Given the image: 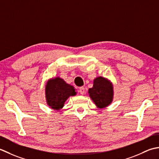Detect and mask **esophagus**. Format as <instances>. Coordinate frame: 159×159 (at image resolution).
Masks as SVG:
<instances>
[{
	"label": "esophagus",
	"instance_id": "esophagus-1",
	"mask_svg": "<svg viewBox=\"0 0 159 159\" xmlns=\"http://www.w3.org/2000/svg\"><path fill=\"white\" fill-rule=\"evenodd\" d=\"M79 92L81 95H84V93H85V89H84V87H80L79 89Z\"/></svg>",
	"mask_w": 159,
	"mask_h": 159
}]
</instances>
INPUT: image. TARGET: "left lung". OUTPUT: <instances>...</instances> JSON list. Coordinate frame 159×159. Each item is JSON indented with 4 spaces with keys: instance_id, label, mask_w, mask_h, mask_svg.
Here are the masks:
<instances>
[{
    "instance_id": "obj_1",
    "label": "left lung",
    "mask_w": 159,
    "mask_h": 159,
    "mask_svg": "<svg viewBox=\"0 0 159 159\" xmlns=\"http://www.w3.org/2000/svg\"><path fill=\"white\" fill-rule=\"evenodd\" d=\"M88 93L97 108L100 109L111 105L114 98V88L112 82L102 76L94 79L93 86L89 89Z\"/></svg>"
}]
</instances>
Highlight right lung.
<instances>
[{"label": "right lung", "instance_id": "1", "mask_svg": "<svg viewBox=\"0 0 159 159\" xmlns=\"http://www.w3.org/2000/svg\"><path fill=\"white\" fill-rule=\"evenodd\" d=\"M47 104L54 111H60L71 96L76 95V89L60 77L48 80L45 85Z\"/></svg>", "mask_w": 159, "mask_h": 159}]
</instances>
